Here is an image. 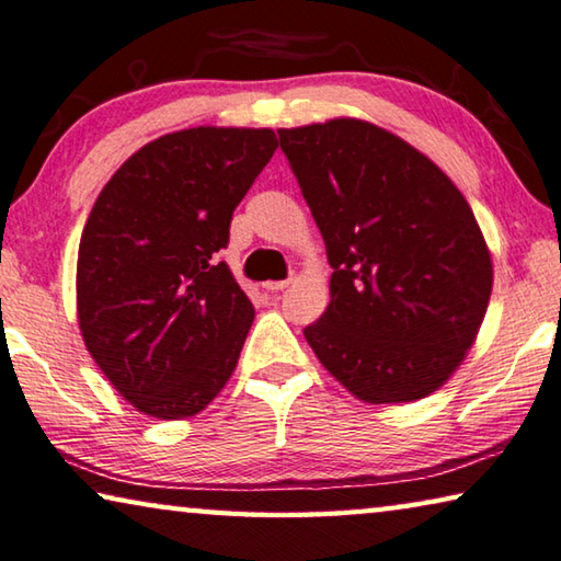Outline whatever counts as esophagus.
<instances>
[{"label": "esophagus", "instance_id": "obj_1", "mask_svg": "<svg viewBox=\"0 0 561 561\" xmlns=\"http://www.w3.org/2000/svg\"><path fill=\"white\" fill-rule=\"evenodd\" d=\"M288 283L290 280H271V283H263V288H265V293H280L288 288Z\"/></svg>", "mask_w": 561, "mask_h": 561}]
</instances>
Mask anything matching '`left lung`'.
Returning <instances> with one entry per match:
<instances>
[{
  "label": "left lung",
  "instance_id": "obj_1",
  "mask_svg": "<svg viewBox=\"0 0 561 561\" xmlns=\"http://www.w3.org/2000/svg\"><path fill=\"white\" fill-rule=\"evenodd\" d=\"M278 139L333 268L308 345L357 400L427 398L488 313L492 255L470 204L425 153L370 122L330 118Z\"/></svg>",
  "mask_w": 561,
  "mask_h": 561
}]
</instances>
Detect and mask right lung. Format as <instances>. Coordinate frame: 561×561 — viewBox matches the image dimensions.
<instances>
[{
    "instance_id": "1",
    "label": "right lung",
    "mask_w": 561,
    "mask_h": 561,
    "mask_svg": "<svg viewBox=\"0 0 561 561\" xmlns=\"http://www.w3.org/2000/svg\"><path fill=\"white\" fill-rule=\"evenodd\" d=\"M275 149L271 128L159 136L91 208L77 261L81 337L144 415H196L236 370L255 310L216 253Z\"/></svg>"
}]
</instances>
